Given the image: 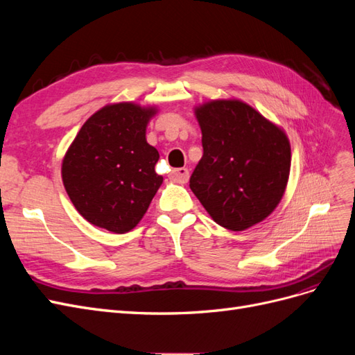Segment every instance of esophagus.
I'll return each instance as SVG.
<instances>
[{
  "label": "esophagus",
  "instance_id": "obj_1",
  "mask_svg": "<svg viewBox=\"0 0 355 355\" xmlns=\"http://www.w3.org/2000/svg\"><path fill=\"white\" fill-rule=\"evenodd\" d=\"M171 179L179 182V184H187L189 179V170L187 167H180V168H173L170 173Z\"/></svg>",
  "mask_w": 355,
  "mask_h": 355
}]
</instances>
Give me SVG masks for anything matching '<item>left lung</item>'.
<instances>
[{"mask_svg":"<svg viewBox=\"0 0 355 355\" xmlns=\"http://www.w3.org/2000/svg\"><path fill=\"white\" fill-rule=\"evenodd\" d=\"M202 157L189 188L213 220L244 231L280 202L290 171L284 132L240 101H213L196 111Z\"/></svg>","mask_w":355,"mask_h":355,"instance_id":"1","label":"left lung"}]
</instances>
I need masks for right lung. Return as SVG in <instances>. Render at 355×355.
Masks as SVG:
<instances>
[{"label":"right lung","mask_w":355,"mask_h":355,"mask_svg":"<svg viewBox=\"0 0 355 355\" xmlns=\"http://www.w3.org/2000/svg\"><path fill=\"white\" fill-rule=\"evenodd\" d=\"M153 108L105 106L84 123L62 164L68 196L84 219L115 234L133 230L151 204L163 176L159 154L145 139Z\"/></svg>","instance_id":"1"}]
</instances>
